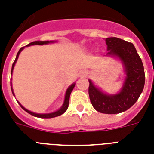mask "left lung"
Segmentation results:
<instances>
[{"instance_id":"1","label":"left lung","mask_w":154,"mask_h":154,"mask_svg":"<svg viewBox=\"0 0 154 154\" xmlns=\"http://www.w3.org/2000/svg\"><path fill=\"white\" fill-rule=\"evenodd\" d=\"M105 42L106 56L117 57L122 60L126 77L121 91L113 95L103 93L89 80V95L97 111L116 114L129 109L137 101L145 85V71L141 57L132 43L117 37H108Z\"/></svg>"}]
</instances>
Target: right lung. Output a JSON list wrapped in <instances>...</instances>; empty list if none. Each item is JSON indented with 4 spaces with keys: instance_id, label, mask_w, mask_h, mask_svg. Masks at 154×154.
<instances>
[{
    "instance_id": "obj_1",
    "label": "right lung",
    "mask_w": 154,
    "mask_h": 154,
    "mask_svg": "<svg viewBox=\"0 0 154 154\" xmlns=\"http://www.w3.org/2000/svg\"><path fill=\"white\" fill-rule=\"evenodd\" d=\"M52 42H49V41H45V42H42V41H37V42H31L29 43V45H27L26 46H30V45H46V44H49V43H52ZM25 47H22V48H20V50L18 51L17 54V57H16V59L14 60V62H13V65H12V70H11V74L13 73V68H14V65H15L16 62H17V58L19 57V54L23 50ZM75 83L72 84L70 85L69 88L67 89L66 90V94H65V101H64V103H63L62 106L60 107V109L57 110L56 112H51V113H35L33 112H31L29 110H28L27 109H25V107H23L22 105H20V102H17L19 103V105H20V107L22 108L23 109L26 111L28 113H29V114L32 115V116H34V117H40V118H52V117H57V116H60V115L63 114L64 112L67 110L68 107H69V97H70V94H71V92L72 91V89L74 88L75 86ZM11 86H12V83H11ZM11 89H12V92H13V96H14V94H13V89H12V87H11Z\"/></svg>"
}]
</instances>
